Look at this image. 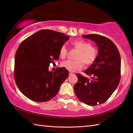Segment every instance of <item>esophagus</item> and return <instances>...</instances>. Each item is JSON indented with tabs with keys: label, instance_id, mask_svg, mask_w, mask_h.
Masks as SVG:
<instances>
[{
	"label": "esophagus",
	"instance_id": "1",
	"mask_svg": "<svg viewBox=\"0 0 133 133\" xmlns=\"http://www.w3.org/2000/svg\"><path fill=\"white\" fill-rule=\"evenodd\" d=\"M73 73H72V72H71V71H69V75H73Z\"/></svg>",
	"mask_w": 133,
	"mask_h": 133
}]
</instances>
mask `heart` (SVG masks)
I'll return each instance as SVG.
<instances>
[{"instance_id": "1", "label": "heart", "mask_w": 133, "mask_h": 133, "mask_svg": "<svg viewBox=\"0 0 133 133\" xmlns=\"http://www.w3.org/2000/svg\"><path fill=\"white\" fill-rule=\"evenodd\" d=\"M72 46L78 51L76 57V61H65L61 63L62 67L71 72L80 70L83 67V64L88 66L93 63L97 57V50L88 42L81 39H76L71 42ZM67 54V49L65 45L60 48L59 56L62 59H64Z\"/></svg>"}]
</instances>
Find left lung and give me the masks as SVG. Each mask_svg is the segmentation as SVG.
<instances>
[{
  "label": "left lung",
  "mask_w": 133,
  "mask_h": 133,
  "mask_svg": "<svg viewBox=\"0 0 133 133\" xmlns=\"http://www.w3.org/2000/svg\"><path fill=\"white\" fill-rule=\"evenodd\" d=\"M82 37L95 42L98 52L95 62L84 71L91 76V79L76 74L78 81L74 85V90L78 100L93 106L104 103L117 87L120 80L121 58L117 46L108 38L96 34Z\"/></svg>",
  "instance_id": "left-lung-1"
}]
</instances>
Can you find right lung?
<instances>
[{
    "instance_id": "right-lung-1",
    "label": "right lung",
    "mask_w": 133,
    "mask_h": 133,
    "mask_svg": "<svg viewBox=\"0 0 133 133\" xmlns=\"http://www.w3.org/2000/svg\"><path fill=\"white\" fill-rule=\"evenodd\" d=\"M69 36L49 29L40 30L19 45L15 58L14 77L18 88L36 102H45L56 96L69 76L64 67L49 70L50 63L59 58V50Z\"/></svg>"
}]
</instances>
